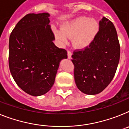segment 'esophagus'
Wrapping results in <instances>:
<instances>
[{"label":"esophagus","mask_w":129,"mask_h":129,"mask_svg":"<svg viewBox=\"0 0 129 129\" xmlns=\"http://www.w3.org/2000/svg\"><path fill=\"white\" fill-rule=\"evenodd\" d=\"M71 55H72V53L70 50H68V59H71Z\"/></svg>","instance_id":"esophagus-1"}]
</instances>
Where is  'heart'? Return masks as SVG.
I'll use <instances>...</instances> for the list:
<instances>
[{"instance_id": "heart-1", "label": "heart", "mask_w": 129, "mask_h": 129, "mask_svg": "<svg viewBox=\"0 0 129 129\" xmlns=\"http://www.w3.org/2000/svg\"><path fill=\"white\" fill-rule=\"evenodd\" d=\"M99 30L100 25L96 19L79 16L63 24L61 30H55L54 35L61 43H66L68 37H73V46L83 49L93 43Z\"/></svg>"}]
</instances>
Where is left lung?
<instances>
[{
  "instance_id": "left-lung-1",
  "label": "left lung",
  "mask_w": 129,
  "mask_h": 129,
  "mask_svg": "<svg viewBox=\"0 0 129 129\" xmlns=\"http://www.w3.org/2000/svg\"><path fill=\"white\" fill-rule=\"evenodd\" d=\"M98 35L84 50L74 51V78L77 88L86 94H99L111 83L120 58V45L113 23L104 17Z\"/></svg>"
}]
</instances>
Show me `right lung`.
Returning <instances> with one entry per match:
<instances>
[{"mask_svg": "<svg viewBox=\"0 0 129 129\" xmlns=\"http://www.w3.org/2000/svg\"><path fill=\"white\" fill-rule=\"evenodd\" d=\"M48 13L29 14L16 24L9 39V68L19 88L39 96L52 87L67 51L53 43Z\"/></svg>", "mask_w": 129, "mask_h": 129, "instance_id": "1", "label": "right lung"}]
</instances>
